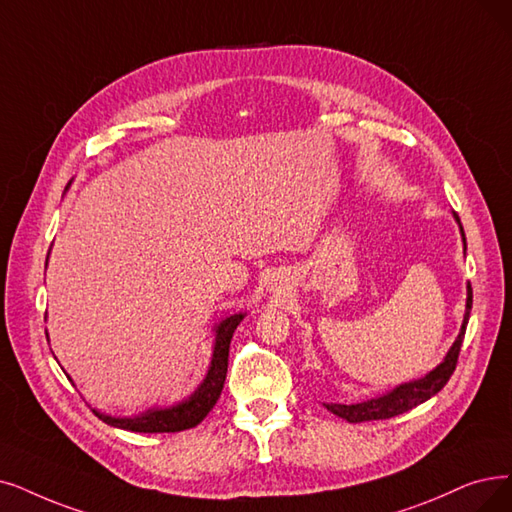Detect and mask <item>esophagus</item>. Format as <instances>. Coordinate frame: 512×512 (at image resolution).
I'll return each mask as SVG.
<instances>
[{
	"label": "esophagus",
	"instance_id": "obj_1",
	"mask_svg": "<svg viewBox=\"0 0 512 512\" xmlns=\"http://www.w3.org/2000/svg\"><path fill=\"white\" fill-rule=\"evenodd\" d=\"M275 283H271V290H275L277 292V288H279V285H277V279H273Z\"/></svg>",
	"mask_w": 512,
	"mask_h": 512
}]
</instances>
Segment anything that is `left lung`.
I'll return each instance as SVG.
<instances>
[{
  "instance_id": "8db88e82",
  "label": "left lung",
  "mask_w": 512,
  "mask_h": 512,
  "mask_svg": "<svg viewBox=\"0 0 512 512\" xmlns=\"http://www.w3.org/2000/svg\"><path fill=\"white\" fill-rule=\"evenodd\" d=\"M456 220L460 222L458 214ZM462 231V227H460ZM462 241H464V250H466V239H464V231H462ZM470 309H473V288H470V283L466 285V313H464V321L460 327V334L454 340L452 349L447 351L445 359L435 367L431 374H426L420 380L414 382H405L399 384L397 388H393L391 393L380 395L376 399H367L363 403H355V405H342V403H323L327 410L332 414L344 418L346 422H370V420H386V418H393L399 414L410 412L412 407L424 403L431 399L433 395H437L441 388L447 384L449 376L454 374L456 370V363H458V355H460V346L466 334V323L470 317Z\"/></svg>"
}]
</instances>
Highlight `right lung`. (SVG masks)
Instances as JSON below:
<instances>
[{"instance_id":"1","label":"right lung","mask_w":512,"mask_h":512,"mask_svg":"<svg viewBox=\"0 0 512 512\" xmlns=\"http://www.w3.org/2000/svg\"><path fill=\"white\" fill-rule=\"evenodd\" d=\"M243 317H245L243 313L231 315L214 327L216 342H214L210 370L206 374V380L199 384V388L189 399L170 407H155V410H147L145 414H138L132 418H115V416L100 414L98 410H92V412L105 424L124 428V431H132V433H178V431H187V428L197 426L210 414V410L216 405L222 393L224 378H227V367H229L231 338Z\"/></svg>"}]
</instances>
